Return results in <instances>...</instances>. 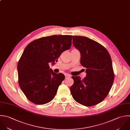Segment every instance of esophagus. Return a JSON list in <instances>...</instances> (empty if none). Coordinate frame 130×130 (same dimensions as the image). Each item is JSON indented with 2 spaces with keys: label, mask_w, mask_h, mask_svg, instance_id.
<instances>
[{
  "label": "esophagus",
  "mask_w": 130,
  "mask_h": 130,
  "mask_svg": "<svg viewBox=\"0 0 130 130\" xmlns=\"http://www.w3.org/2000/svg\"><path fill=\"white\" fill-rule=\"evenodd\" d=\"M70 77V75H69V74H65V78H69Z\"/></svg>",
  "instance_id": "1"
}]
</instances>
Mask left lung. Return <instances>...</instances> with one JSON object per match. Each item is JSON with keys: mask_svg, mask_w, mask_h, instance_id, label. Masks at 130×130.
Instances as JSON below:
<instances>
[{"mask_svg": "<svg viewBox=\"0 0 130 130\" xmlns=\"http://www.w3.org/2000/svg\"><path fill=\"white\" fill-rule=\"evenodd\" d=\"M73 44L80 53L82 66L86 68V76H72L73 85L70 90L78 103L91 106L101 102L108 94L114 81L111 57L101 44L89 38L73 36Z\"/></svg>", "mask_w": 130, "mask_h": 130, "instance_id": "left-lung-1", "label": "left lung"}]
</instances>
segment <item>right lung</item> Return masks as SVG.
<instances>
[{
    "label": "right lung",
    "mask_w": 130,
    "mask_h": 130,
    "mask_svg": "<svg viewBox=\"0 0 130 130\" xmlns=\"http://www.w3.org/2000/svg\"><path fill=\"white\" fill-rule=\"evenodd\" d=\"M72 35H52L36 39L25 47L18 64L20 87L32 103L42 105L55 97L65 75L56 73L48 63L58 58L71 45Z\"/></svg>",
    "instance_id": "right-lung-1"
}]
</instances>
